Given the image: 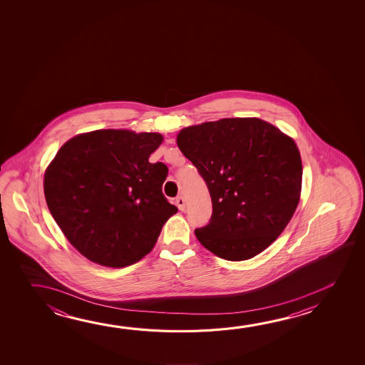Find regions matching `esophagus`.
<instances>
[{"instance_id":"1","label":"esophagus","mask_w":365,"mask_h":365,"mask_svg":"<svg viewBox=\"0 0 365 365\" xmlns=\"http://www.w3.org/2000/svg\"><path fill=\"white\" fill-rule=\"evenodd\" d=\"M175 203H177V206H178V209H180V211H185V198L182 197V196H180V197L175 198Z\"/></svg>"}]
</instances>
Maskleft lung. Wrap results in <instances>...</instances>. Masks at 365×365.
Masks as SVG:
<instances>
[{"label":"left lung","mask_w":365,"mask_h":365,"mask_svg":"<svg viewBox=\"0 0 365 365\" xmlns=\"http://www.w3.org/2000/svg\"><path fill=\"white\" fill-rule=\"evenodd\" d=\"M183 155L209 188L212 215L195 229L217 257L245 261L287 227L302 191V159L292 138L259 118H224L185 127Z\"/></svg>","instance_id":"8db88e82"}]
</instances>
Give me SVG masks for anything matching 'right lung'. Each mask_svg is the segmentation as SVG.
<instances>
[{
	"mask_svg": "<svg viewBox=\"0 0 365 365\" xmlns=\"http://www.w3.org/2000/svg\"><path fill=\"white\" fill-rule=\"evenodd\" d=\"M155 132L98 130L63 145L44 174L49 211L83 256L108 267L138 262L178 209L162 187L168 168L150 163Z\"/></svg>",
	"mask_w": 365,
	"mask_h": 365,
	"instance_id": "add662e5",
	"label": "right lung"
}]
</instances>
